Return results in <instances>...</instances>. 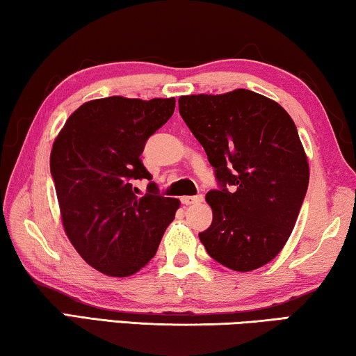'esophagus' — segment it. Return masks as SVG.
Segmentation results:
<instances>
[{
  "label": "esophagus",
  "instance_id": "1",
  "mask_svg": "<svg viewBox=\"0 0 356 356\" xmlns=\"http://www.w3.org/2000/svg\"><path fill=\"white\" fill-rule=\"evenodd\" d=\"M203 195H196V196H182V203L185 206H190V204H198V203H203Z\"/></svg>",
  "mask_w": 356,
  "mask_h": 356
}]
</instances>
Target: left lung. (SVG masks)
Listing matches in <instances>:
<instances>
[{
    "instance_id": "obj_1",
    "label": "left lung",
    "mask_w": 356,
    "mask_h": 356,
    "mask_svg": "<svg viewBox=\"0 0 356 356\" xmlns=\"http://www.w3.org/2000/svg\"><path fill=\"white\" fill-rule=\"evenodd\" d=\"M179 111L220 184L206 195L212 222L200 241L227 268H261L284 248L309 187V160L293 118L249 89L180 95Z\"/></svg>"
}]
</instances>
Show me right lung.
Returning a JSON list of instances; mask_svg holds the SVG:
<instances>
[{
    "label": "right lung",
    "mask_w": 356,
    "mask_h": 356,
    "mask_svg": "<svg viewBox=\"0 0 356 356\" xmlns=\"http://www.w3.org/2000/svg\"><path fill=\"white\" fill-rule=\"evenodd\" d=\"M176 99L111 95L68 116L51 150L60 219L84 262L107 277H131L156 254L180 201L137 196L132 182L152 179L140 160L145 142L174 113Z\"/></svg>",
    "instance_id": "right-lung-1"
}]
</instances>
